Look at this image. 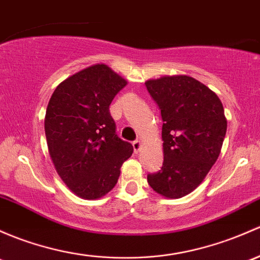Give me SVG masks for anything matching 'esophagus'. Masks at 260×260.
Returning a JSON list of instances; mask_svg holds the SVG:
<instances>
[{"mask_svg": "<svg viewBox=\"0 0 260 260\" xmlns=\"http://www.w3.org/2000/svg\"><path fill=\"white\" fill-rule=\"evenodd\" d=\"M132 146H133V151H135V153H138L139 151H141V148H142L141 141H135L132 143Z\"/></svg>", "mask_w": 260, "mask_h": 260, "instance_id": "34e87169", "label": "esophagus"}]
</instances>
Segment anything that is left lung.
Here are the masks:
<instances>
[{
  "label": "left lung",
  "mask_w": 260,
  "mask_h": 260,
  "mask_svg": "<svg viewBox=\"0 0 260 260\" xmlns=\"http://www.w3.org/2000/svg\"><path fill=\"white\" fill-rule=\"evenodd\" d=\"M162 116L163 166L147 176L166 198H182L196 189L219 157L226 118L218 95L189 76H165L146 82Z\"/></svg>",
  "instance_id": "8db88e82"
}]
</instances>
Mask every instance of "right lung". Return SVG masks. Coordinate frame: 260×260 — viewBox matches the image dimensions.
<instances>
[{"label": "right lung", "instance_id": "obj_1", "mask_svg": "<svg viewBox=\"0 0 260 260\" xmlns=\"http://www.w3.org/2000/svg\"><path fill=\"white\" fill-rule=\"evenodd\" d=\"M127 81L107 64H93L57 86L45 132L57 173L76 196L98 199L117 184L133 147L116 135L109 105Z\"/></svg>", "mask_w": 260, "mask_h": 260}]
</instances>
